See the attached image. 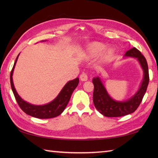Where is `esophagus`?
Wrapping results in <instances>:
<instances>
[{
  "label": "esophagus",
  "instance_id": "esophagus-1",
  "mask_svg": "<svg viewBox=\"0 0 158 158\" xmlns=\"http://www.w3.org/2000/svg\"><path fill=\"white\" fill-rule=\"evenodd\" d=\"M79 77H80V79H81L82 81H85L88 80V75H87L86 73H83L82 74L80 75Z\"/></svg>",
  "mask_w": 158,
  "mask_h": 158
}]
</instances>
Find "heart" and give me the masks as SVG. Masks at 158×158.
<instances>
[{
	"label": "heart",
	"mask_w": 158,
	"mask_h": 158,
	"mask_svg": "<svg viewBox=\"0 0 158 158\" xmlns=\"http://www.w3.org/2000/svg\"><path fill=\"white\" fill-rule=\"evenodd\" d=\"M105 45L101 43L93 42L92 43H90L89 45L88 46V54L92 57L97 56L101 53V52L104 49H105ZM113 53H114V51L111 48L106 49L105 51L102 53L101 57H100V62L103 63L108 61V60H109L112 58Z\"/></svg>",
	"instance_id": "heart-1"
}]
</instances>
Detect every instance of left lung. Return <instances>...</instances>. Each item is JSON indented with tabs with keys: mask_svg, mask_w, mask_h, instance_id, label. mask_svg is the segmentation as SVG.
Masks as SVG:
<instances>
[{
	"mask_svg": "<svg viewBox=\"0 0 158 158\" xmlns=\"http://www.w3.org/2000/svg\"><path fill=\"white\" fill-rule=\"evenodd\" d=\"M125 56L138 59L144 71L143 81L139 90L132 98L125 102H117L113 100L109 96L98 77L92 80L94 86L93 93L94 105L96 109L105 117H122L134 113L141 103L147 91L149 81V76L148 64L145 56L135 48L127 51Z\"/></svg>",
	"mask_w": 158,
	"mask_h": 158,
	"instance_id": "1",
	"label": "left lung"
}]
</instances>
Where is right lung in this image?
Returning a JSON list of instances; mask_svg holds the SVG:
<instances>
[{
  "mask_svg": "<svg viewBox=\"0 0 158 158\" xmlns=\"http://www.w3.org/2000/svg\"><path fill=\"white\" fill-rule=\"evenodd\" d=\"M18 56L17 57L14 62V65H13L11 71L10 82H11V86L13 94H14L16 101L18 102L20 109L23 112L27 114V115L39 119L53 118V117L60 115L64 111V110L65 109L73 91L77 88V86L78 85L79 81V79L76 78L75 79L72 80V81H70L67 83L62 89V91L59 94V95L57 96V98L55 100H53L52 102L48 104V105L43 106L32 105L31 104L25 102L24 100H23L20 98L16 92L14 85H13L12 75Z\"/></svg>",
  "mask_w": 158,
  "mask_h": 158,
  "instance_id": "1",
  "label": "right lung"
}]
</instances>
